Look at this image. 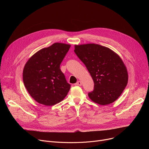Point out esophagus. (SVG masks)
Instances as JSON below:
<instances>
[{
    "mask_svg": "<svg viewBox=\"0 0 149 149\" xmlns=\"http://www.w3.org/2000/svg\"><path fill=\"white\" fill-rule=\"evenodd\" d=\"M81 82L80 81H78L75 84V85H76V86H81Z\"/></svg>",
    "mask_w": 149,
    "mask_h": 149,
    "instance_id": "obj_1",
    "label": "esophagus"
}]
</instances>
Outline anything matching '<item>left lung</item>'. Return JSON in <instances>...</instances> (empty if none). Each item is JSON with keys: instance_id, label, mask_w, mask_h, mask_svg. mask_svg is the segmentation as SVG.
Listing matches in <instances>:
<instances>
[{"instance_id": "left-lung-1", "label": "left lung", "mask_w": 149, "mask_h": 149, "mask_svg": "<svg viewBox=\"0 0 149 149\" xmlns=\"http://www.w3.org/2000/svg\"><path fill=\"white\" fill-rule=\"evenodd\" d=\"M74 52L94 82V89L88 93L90 99L100 105L111 104L118 99L128 81L127 69L118 55L94 43L75 45Z\"/></svg>"}]
</instances>
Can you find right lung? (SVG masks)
Returning <instances> with one entry per match:
<instances>
[{"label": "right lung", "instance_id": "1", "mask_svg": "<svg viewBox=\"0 0 149 149\" xmlns=\"http://www.w3.org/2000/svg\"><path fill=\"white\" fill-rule=\"evenodd\" d=\"M70 45L55 43L40 49L25 65L23 80L30 95L45 106L60 103L67 95L70 85L60 66Z\"/></svg>", "mask_w": 149, "mask_h": 149}]
</instances>
